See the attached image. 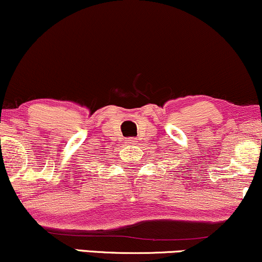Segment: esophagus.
Wrapping results in <instances>:
<instances>
[{
    "instance_id": "34e87169",
    "label": "esophagus",
    "mask_w": 262,
    "mask_h": 262,
    "mask_svg": "<svg viewBox=\"0 0 262 262\" xmlns=\"http://www.w3.org/2000/svg\"><path fill=\"white\" fill-rule=\"evenodd\" d=\"M135 141H137V140H135L134 138H129V139H128V143H130V144H134Z\"/></svg>"
}]
</instances>
